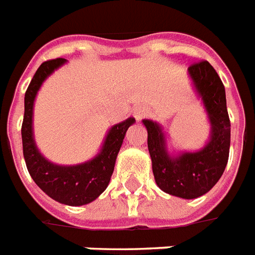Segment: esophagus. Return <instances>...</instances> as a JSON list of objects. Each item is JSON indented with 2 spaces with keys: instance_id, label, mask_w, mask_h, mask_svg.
I'll use <instances>...</instances> for the list:
<instances>
[{
  "instance_id": "obj_1",
  "label": "esophagus",
  "mask_w": 255,
  "mask_h": 255,
  "mask_svg": "<svg viewBox=\"0 0 255 255\" xmlns=\"http://www.w3.org/2000/svg\"><path fill=\"white\" fill-rule=\"evenodd\" d=\"M148 114H149V110H148L147 107H143V106L136 107L135 111H133V116L136 118V120L144 119L145 116H148Z\"/></svg>"
}]
</instances>
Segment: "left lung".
<instances>
[{
  "label": "left lung",
  "instance_id": "1",
  "mask_svg": "<svg viewBox=\"0 0 255 255\" xmlns=\"http://www.w3.org/2000/svg\"><path fill=\"white\" fill-rule=\"evenodd\" d=\"M188 75L210 124L205 145L194 152H170L163 126L149 119H144L143 124L148 132V151L157 186L168 194L193 200L208 193L225 170L229 159L230 120L225 87L209 62L190 66Z\"/></svg>",
  "mask_w": 255,
  "mask_h": 255
}]
</instances>
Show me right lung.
<instances>
[{
  "instance_id": "right-lung-1",
  "label": "right lung",
  "mask_w": 255,
  "mask_h": 255,
  "mask_svg": "<svg viewBox=\"0 0 255 255\" xmlns=\"http://www.w3.org/2000/svg\"><path fill=\"white\" fill-rule=\"evenodd\" d=\"M66 62L63 58L43 62L34 74L25 94V115L21 129L22 147L26 167L34 182L55 201L70 206H81L96 200L108 186L126 132L135 123V119L128 118L122 123L112 126L99 152L88 161L61 165L46 159L38 149L34 139V102L43 82Z\"/></svg>"
}]
</instances>
